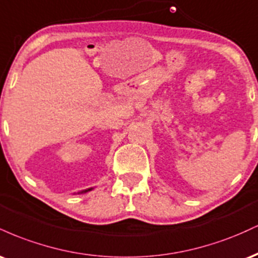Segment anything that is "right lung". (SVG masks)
I'll list each match as a JSON object with an SVG mask.
<instances>
[{
    "label": "right lung",
    "mask_w": 258,
    "mask_h": 258,
    "mask_svg": "<svg viewBox=\"0 0 258 258\" xmlns=\"http://www.w3.org/2000/svg\"><path fill=\"white\" fill-rule=\"evenodd\" d=\"M92 189H93V188H88V189H86V190L79 191V193H78V194H84V193H87V191H90V190H92Z\"/></svg>",
    "instance_id": "add662e5"
}]
</instances>
